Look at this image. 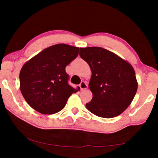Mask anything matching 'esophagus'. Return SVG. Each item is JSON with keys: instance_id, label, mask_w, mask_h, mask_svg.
<instances>
[{"instance_id": "34e87169", "label": "esophagus", "mask_w": 158, "mask_h": 158, "mask_svg": "<svg viewBox=\"0 0 158 158\" xmlns=\"http://www.w3.org/2000/svg\"><path fill=\"white\" fill-rule=\"evenodd\" d=\"M79 87H80V89H81V90H84L87 89L88 85H87V84L85 81H82L81 84H80Z\"/></svg>"}]
</instances>
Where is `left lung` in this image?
<instances>
[{"label":"left lung","instance_id":"obj_1","mask_svg":"<svg viewBox=\"0 0 158 158\" xmlns=\"http://www.w3.org/2000/svg\"><path fill=\"white\" fill-rule=\"evenodd\" d=\"M79 55L92 73L89 87L93 98L85 105L88 110L106 118L122 114L137 90L133 67L116 53L101 47L80 48Z\"/></svg>","mask_w":158,"mask_h":158}]
</instances>
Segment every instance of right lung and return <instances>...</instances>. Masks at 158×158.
Returning a JSON list of instances; mask_svg holds the SVG:
<instances>
[{
	"label": "right lung",
	"instance_id": "right-lung-1",
	"mask_svg": "<svg viewBox=\"0 0 158 158\" xmlns=\"http://www.w3.org/2000/svg\"><path fill=\"white\" fill-rule=\"evenodd\" d=\"M79 47L58 44L47 47L27 61L19 74L20 90L27 103L43 114L65 107L73 93L80 90L68 83L65 67L79 54Z\"/></svg>",
	"mask_w": 158,
	"mask_h": 158
}]
</instances>
